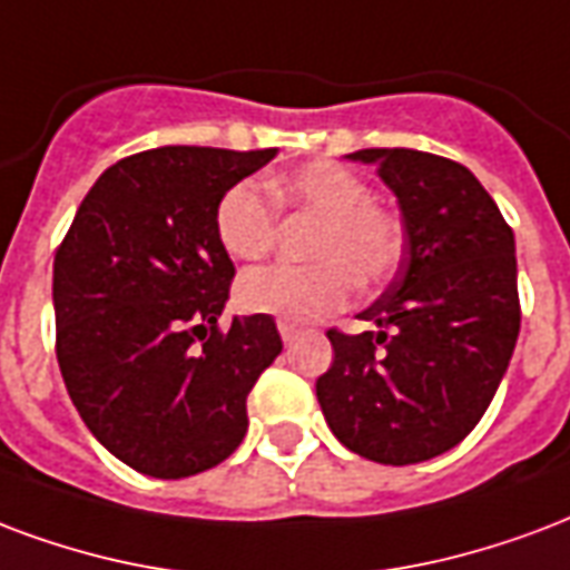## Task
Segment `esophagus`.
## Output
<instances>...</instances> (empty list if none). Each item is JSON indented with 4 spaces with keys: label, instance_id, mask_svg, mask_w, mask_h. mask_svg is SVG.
Returning <instances> with one entry per match:
<instances>
[{
    "label": "esophagus",
    "instance_id": "obj_1",
    "mask_svg": "<svg viewBox=\"0 0 570 570\" xmlns=\"http://www.w3.org/2000/svg\"><path fill=\"white\" fill-rule=\"evenodd\" d=\"M277 332H281V338H284V344H293V341L302 335V326H296V323H286V320H281L277 323Z\"/></svg>",
    "mask_w": 570,
    "mask_h": 570
}]
</instances>
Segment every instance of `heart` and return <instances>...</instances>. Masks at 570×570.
<instances>
[{"label":"heart","instance_id":"1","mask_svg":"<svg viewBox=\"0 0 570 570\" xmlns=\"http://www.w3.org/2000/svg\"><path fill=\"white\" fill-rule=\"evenodd\" d=\"M277 208L314 217L307 235V265H268L244 274L235 289L247 314L311 323L338 311L353 286L374 289L399 272L404 226L399 214L368 199V184L350 168L317 159L277 171L265 180ZM274 210L256 184H232L214 210L217 242L235 263H253L272 250Z\"/></svg>","mask_w":570,"mask_h":570}]
</instances>
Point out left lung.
Masks as SVG:
<instances>
[{
	"label": "left lung",
	"instance_id": "left-lung-1",
	"mask_svg": "<svg viewBox=\"0 0 570 570\" xmlns=\"http://www.w3.org/2000/svg\"><path fill=\"white\" fill-rule=\"evenodd\" d=\"M377 168L399 202L404 256L360 320L328 332L335 360L317 381L332 435L381 465L446 453L480 423L517 347L513 232L465 166L407 147L347 154Z\"/></svg>",
	"mask_w": 570,
	"mask_h": 570
}]
</instances>
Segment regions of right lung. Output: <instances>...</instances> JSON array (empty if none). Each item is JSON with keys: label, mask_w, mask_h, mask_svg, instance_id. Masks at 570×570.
<instances>
[{"label": "right lung", "mask_w": 570, "mask_h": 570, "mask_svg": "<svg viewBox=\"0 0 570 570\" xmlns=\"http://www.w3.org/2000/svg\"><path fill=\"white\" fill-rule=\"evenodd\" d=\"M268 150L156 147L99 175L53 259L57 360L96 441L147 478L229 459L284 341L272 317L217 328L235 265L214 210Z\"/></svg>", "instance_id": "right-lung-1"}]
</instances>
